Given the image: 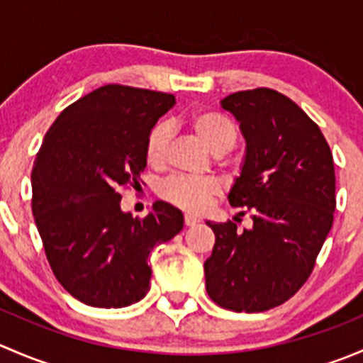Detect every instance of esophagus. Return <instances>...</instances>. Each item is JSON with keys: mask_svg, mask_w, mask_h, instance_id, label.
Wrapping results in <instances>:
<instances>
[{"mask_svg": "<svg viewBox=\"0 0 363 363\" xmlns=\"http://www.w3.org/2000/svg\"><path fill=\"white\" fill-rule=\"evenodd\" d=\"M184 223H186V226H195L196 223H200V219L196 218V216H193V214H186L184 216Z\"/></svg>", "mask_w": 363, "mask_h": 363, "instance_id": "34e87169", "label": "esophagus"}]
</instances>
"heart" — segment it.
<instances>
[{
    "instance_id": "b5f03b06",
    "label": "heart",
    "mask_w": 363,
    "mask_h": 363,
    "mask_svg": "<svg viewBox=\"0 0 363 363\" xmlns=\"http://www.w3.org/2000/svg\"><path fill=\"white\" fill-rule=\"evenodd\" d=\"M200 140L214 155H225L235 145L237 128L225 113L199 111L189 119ZM170 130L164 123H156L145 137V160L152 167H161L167 160ZM219 186L212 179H195L174 175L160 186V195L167 202L188 212H202L218 196Z\"/></svg>"
}]
</instances>
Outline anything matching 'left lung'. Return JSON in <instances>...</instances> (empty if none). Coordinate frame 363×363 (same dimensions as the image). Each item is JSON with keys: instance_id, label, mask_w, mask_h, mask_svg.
I'll return each mask as SVG.
<instances>
[{"instance_id": "left-lung-1", "label": "left lung", "mask_w": 363, "mask_h": 363, "mask_svg": "<svg viewBox=\"0 0 363 363\" xmlns=\"http://www.w3.org/2000/svg\"><path fill=\"white\" fill-rule=\"evenodd\" d=\"M221 107L247 144L228 200L252 226L240 232L233 221H207L216 242L205 286L225 309L262 313L290 300L316 265L334 223V158L320 126L279 91H239Z\"/></svg>"}]
</instances>
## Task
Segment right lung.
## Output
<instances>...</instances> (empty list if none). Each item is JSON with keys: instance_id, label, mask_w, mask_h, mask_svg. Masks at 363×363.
<instances>
[{"instance_id": "right-lung-1", "label": "right lung", "mask_w": 363, "mask_h": 363, "mask_svg": "<svg viewBox=\"0 0 363 363\" xmlns=\"http://www.w3.org/2000/svg\"><path fill=\"white\" fill-rule=\"evenodd\" d=\"M174 94L107 84L60 113L36 155L31 208L54 276L93 307H126L149 291V255L182 230V212L121 211V188L147 167L145 137Z\"/></svg>"}]
</instances>
